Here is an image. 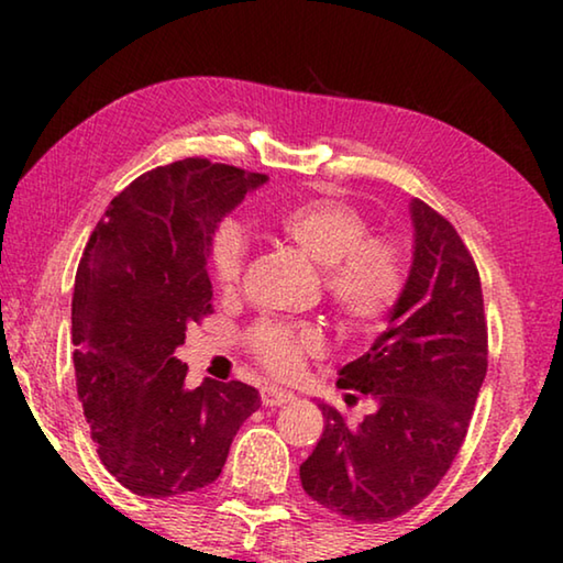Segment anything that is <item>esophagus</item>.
<instances>
[{
	"instance_id": "obj_1",
	"label": "esophagus",
	"mask_w": 563,
	"mask_h": 563,
	"mask_svg": "<svg viewBox=\"0 0 563 563\" xmlns=\"http://www.w3.org/2000/svg\"><path fill=\"white\" fill-rule=\"evenodd\" d=\"M292 395L290 393H283V389H273V387H263L261 389V402L263 407H283L292 402Z\"/></svg>"
}]
</instances>
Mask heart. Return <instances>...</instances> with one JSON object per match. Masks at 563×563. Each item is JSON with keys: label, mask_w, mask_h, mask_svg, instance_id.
<instances>
[{"label": "heart", "mask_w": 563, "mask_h": 563, "mask_svg": "<svg viewBox=\"0 0 563 563\" xmlns=\"http://www.w3.org/2000/svg\"><path fill=\"white\" fill-rule=\"evenodd\" d=\"M273 225L295 251L322 268V290L340 325L373 332L393 316L407 285V261L393 238L367 235V221L340 198H305L283 206ZM247 243L235 223L218 225L208 245V273L223 292L238 288L245 271ZM247 347L265 373L292 379L305 360L318 355V330L263 320L247 332Z\"/></svg>", "instance_id": "1"}]
</instances>
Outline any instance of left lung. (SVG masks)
I'll return each mask as SVG.
<instances>
[{
	"label": "left lung",
	"mask_w": 563,
	"mask_h": 563,
	"mask_svg": "<svg viewBox=\"0 0 563 563\" xmlns=\"http://www.w3.org/2000/svg\"><path fill=\"white\" fill-rule=\"evenodd\" d=\"M409 216L415 245L402 298L387 330L338 379L340 389L373 397L375 412L350 427L322 402L325 430L300 464L308 497L360 523L397 519L440 484L487 375V320L472 255L424 201L412 198Z\"/></svg>",
	"instance_id": "obj_1"
}]
</instances>
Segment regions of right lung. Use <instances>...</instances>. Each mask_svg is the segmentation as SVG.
<instances>
[{"instance_id": "1", "label": "right lung", "mask_w": 563, "mask_h": 563, "mask_svg": "<svg viewBox=\"0 0 563 563\" xmlns=\"http://www.w3.org/2000/svg\"><path fill=\"white\" fill-rule=\"evenodd\" d=\"M268 176L184 158L139 176L109 203L74 280L76 393L107 470L139 497H178L221 474L258 389H188L174 357L211 312L208 245L218 223Z\"/></svg>"}]
</instances>
